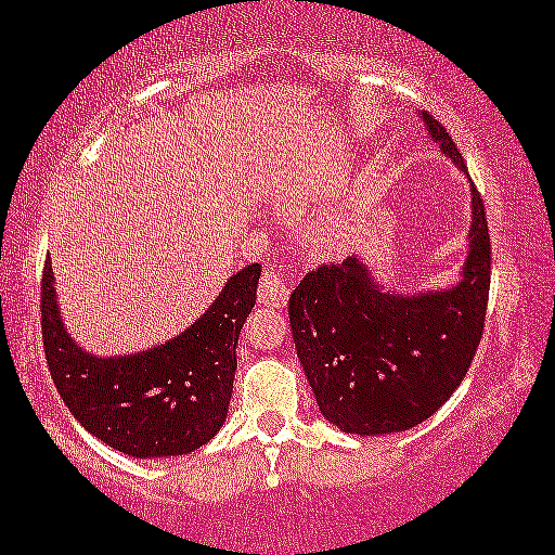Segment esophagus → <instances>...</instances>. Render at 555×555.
Masks as SVG:
<instances>
[{
  "mask_svg": "<svg viewBox=\"0 0 555 555\" xmlns=\"http://www.w3.org/2000/svg\"><path fill=\"white\" fill-rule=\"evenodd\" d=\"M258 297L262 305L268 307H283L289 299V280L278 270H266L260 278V289Z\"/></svg>",
  "mask_w": 555,
  "mask_h": 555,
  "instance_id": "1",
  "label": "esophagus"
}]
</instances>
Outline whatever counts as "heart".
<instances>
[{
    "mask_svg": "<svg viewBox=\"0 0 555 555\" xmlns=\"http://www.w3.org/2000/svg\"><path fill=\"white\" fill-rule=\"evenodd\" d=\"M285 208H287V214H299V211H302V202H299L297 196H293V198H287V202H285ZM341 241H344V233H339V231L330 233V238H326V243H330V245H339Z\"/></svg>",
    "mask_w": 555,
    "mask_h": 555,
    "instance_id": "b5f03b06",
    "label": "heart"
}]
</instances>
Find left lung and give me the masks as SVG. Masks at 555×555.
<instances>
[{
  "label": "left lung",
  "instance_id": "1",
  "mask_svg": "<svg viewBox=\"0 0 555 555\" xmlns=\"http://www.w3.org/2000/svg\"><path fill=\"white\" fill-rule=\"evenodd\" d=\"M442 154L465 169L448 130L421 113ZM492 245L487 211L472 186L469 256L462 280L444 293L393 295L366 262L347 258L299 280L289 326L322 415L344 433L411 430L462 384L485 332Z\"/></svg>",
  "mask_w": 555,
  "mask_h": 555
}]
</instances>
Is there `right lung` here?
Masks as SVG:
<instances>
[{"mask_svg":"<svg viewBox=\"0 0 555 555\" xmlns=\"http://www.w3.org/2000/svg\"><path fill=\"white\" fill-rule=\"evenodd\" d=\"M260 266L243 268L214 305L167 344L98 359L68 337L53 289L41 280L43 351L63 403L98 440L130 457H179L206 444L229 415L235 347L256 307Z\"/></svg>","mask_w":555,"mask_h":555,"instance_id":"right-lung-1","label":"right lung"}]
</instances>
